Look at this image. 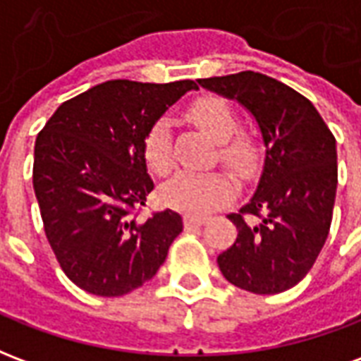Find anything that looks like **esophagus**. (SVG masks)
<instances>
[{
    "label": "esophagus",
    "mask_w": 361,
    "mask_h": 361,
    "mask_svg": "<svg viewBox=\"0 0 361 361\" xmlns=\"http://www.w3.org/2000/svg\"><path fill=\"white\" fill-rule=\"evenodd\" d=\"M185 228L191 226H203L204 222H207V216H185Z\"/></svg>",
    "instance_id": "obj_1"
}]
</instances>
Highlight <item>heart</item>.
I'll use <instances>...</instances> for the list:
<instances>
[{"instance_id": "b5f03b06", "label": "heart", "mask_w": 361, "mask_h": 361, "mask_svg": "<svg viewBox=\"0 0 361 361\" xmlns=\"http://www.w3.org/2000/svg\"><path fill=\"white\" fill-rule=\"evenodd\" d=\"M188 119L216 141L219 158L238 176H250L259 164L257 141L245 131H238L234 108L216 96H204L189 106ZM142 154L150 172L168 176L173 168L172 135L164 119L149 127L142 141ZM235 185L230 176L212 173H180L162 189V199L168 207L188 214H207L232 201Z\"/></svg>"}]
</instances>
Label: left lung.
Here are the masks:
<instances>
[{
  "instance_id": "left-lung-1",
  "label": "left lung",
  "mask_w": 361,
  "mask_h": 361,
  "mask_svg": "<svg viewBox=\"0 0 361 361\" xmlns=\"http://www.w3.org/2000/svg\"><path fill=\"white\" fill-rule=\"evenodd\" d=\"M199 85L245 106L267 149L255 195L228 214L238 238L219 255V269L242 290L280 294L310 272L331 230L338 181L334 135L305 96L263 73Z\"/></svg>"
}]
</instances>
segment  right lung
Here are the masks:
<instances>
[{"instance_id": "obj_1", "label": "right lung", "mask_w": 361, "mask_h": 361, "mask_svg": "<svg viewBox=\"0 0 361 361\" xmlns=\"http://www.w3.org/2000/svg\"><path fill=\"white\" fill-rule=\"evenodd\" d=\"M195 81L96 85L54 111L36 137L32 185L44 232L61 271L102 298L150 280L181 234L178 212L137 219L154 183L142 141Z\"/></svg>"}]
</instances>
